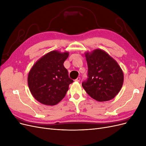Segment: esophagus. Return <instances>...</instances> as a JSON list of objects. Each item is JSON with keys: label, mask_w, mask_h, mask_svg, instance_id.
Masks as SVG:
<instances>
[{"label": "esophagus", "mask_w": 146, "mask_h": 146, "mask_svg": "<svg viewBox=\"0 0 146 146\" xmlns=\"http://www.w3.org/2000/svg\"><path fill=\"white\" fill-rule=\"evenodd\" d=\"M80 77H77V78L76 80V82H80Z\"/></svg>", "instance_id": "34e87169"}]
</instances>
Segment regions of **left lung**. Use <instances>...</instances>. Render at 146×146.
<instances>
[{"label": "left lung", "instance_id": "left-lung-1", "mask_svg": "<svg viewBox=\"0 0 146 146\" xmlns=\"http://www.w3.org/2000/svg\"><path fill=\"white\" fill-rule=\"evenodd\" d=\"M85 56L88 73L87 80L82 84L84 90L97 101L113 99L120 91L123 83L121 67L103 50L86 52Z\"/></svg>", "mask_w": 146, "mask_h": 146}]
</instances>
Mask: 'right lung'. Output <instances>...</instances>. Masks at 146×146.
I'll list each match as a JSON object with an SVG mask.
<instances>
[{
    "label": "right lung",
    "mask_w": 146,
    "mask_h": 146,
    "mask_svg": "<svg viewBox=\"0 0 146 146\" xmlns=\"http://www.w3.org/2000/svg\"><path fill=\"white\" fill-rule=\"evenodd\" d=\"M69 52L53 50L38 60L28 76L29 90L35 99L46 105H55L62 100L73 82L63 65Z\"/></svg>",
    "instance_id": "1"
}]
</instances>
